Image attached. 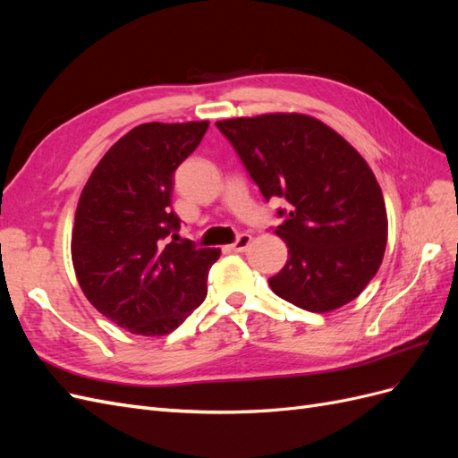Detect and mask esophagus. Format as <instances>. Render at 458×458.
Listing matches in <instances>:
<instances>
[{
	"label": "esophagus",
	"mask_w": 458,
	"mask_h": 458,
	"mask_svg": "<svg viewBox=\"0 0 458 458\" xmlns=\"http://www.w3.org/2000/svg\"><path fill=\"white\" fill-rule=\"evenodd\" d=\"M250 244H252V237H250V234L242 233V234H239L237 241H234V242L231 244V250H233V252H246L248 248H250Z\"/></svg>",
	"instance_id": "esophagus-1"
}]
</instances>
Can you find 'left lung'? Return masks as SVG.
Segmentation results:
<instances>
[{
  "label": "left lung",
  "instance_id": "1",
  "mask_svg": "<svg viewBox=\"0 0 458 458\" xmlns=\"http://www.w3.org/2000/svg\"><path fill=\"white\" fill-rule=\"evenodd\" d=\"M263 199H284L275 233L288 246L273 293L325 313L355 300L377 275L387 239L380 185L363 157L306 114L216 122Z\"/></svg>",
  "mask_w": 458,
  "mask_h": 458
}]
</instances>
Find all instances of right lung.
<instances>
[{"label": "right lung", "instance_id": "right-lung-1", "mask_svg": "<svg viewBox=\"0 0 458 458\" xmlns=\"http://www.w3.org/2000/svg\"><path fill=\"white\" fill-rule=\"evenodd\" d=\"M206 130L208 122L141 123L108 148L81 191L72 231L78 283L97 311L133 335H170L206 298L219 250L175 242L172 210L174 174Z\"/></svg>", "mask_w": 458, "mask_h": 458}]
</instances>
